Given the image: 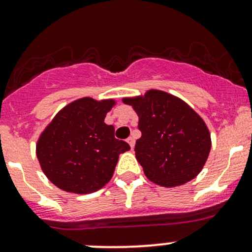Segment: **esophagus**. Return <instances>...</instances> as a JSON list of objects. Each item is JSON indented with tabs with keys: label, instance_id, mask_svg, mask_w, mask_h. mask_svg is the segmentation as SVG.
Instances as JSON below:
<instances>
[{
	"label": "esophagus",
	"instance_id": "esophagus-1",
	"mask_svg": "<svg viewBox=\"0 0 252 252\" xmlns=\"http://www.w3.org/2000/svg\"><path fill=\"white\" fill-rule=\"evenodd\" d=\"M126 141H128V144L130 145L131 149H134V145H135V139H134L133 136H129L128 140H126Z\"/></svg>",
	"mask_w": 252,
	"mask_h": 252
}]
</instances>
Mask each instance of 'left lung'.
Listing matches in <instances>:
<instances>
[{"mask_svg":"<svg viewBox=\"0 0 252 252\" xmlns=\"http://www.w3.org/2000/svg\"><path fill=\"white\" fill-rule=\"evenodd\" d=\"M139 117L141 138L135 156L155 184H185L201 172L211 150V135L201 117L173 95L149 90L144 97L123 98Z\"/></svg>","mask_w":252,"mask_h":252,"instance_id":"8db88e82","label":"left lung"}]
</instances>
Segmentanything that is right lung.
I'll list each match as a JSON object with an SVG mask.
<instances>
[{"instance_id": "right-lung-1", "label": "right lung", "mask_w": 252, "mask_h": 252, "mask_svg": "<svg viewBox=\"0 0 252 252\" xmlns=\"http://www.w3.org/2000/svg\"><path fill=\"white\" fill-rule=\"evenodd\" d=\"M113 100L84 97L56 114L36 145L44 173L68 192L90 194L110 182L118 156L130 150L105 123Z\"/></svg>"}]
</instances>
